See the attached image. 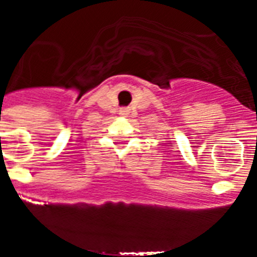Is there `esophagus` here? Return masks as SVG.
Instances as JSON below:
<instances>
[{
  "label": "esophagus",
  "instance_id": "obj_1",
  "mask_svg": "<svg viewBox=\"0 0 257 257\" xmlns=\"http://www.w3.org/2000/svg\"><path fill=\"white\" fill-rule=\"evenodd\" d=\"M122 113H127V109H122Z\"/></svg>",
  "mask_w": 257,
  "mask_h": 257
}]
</instances>
